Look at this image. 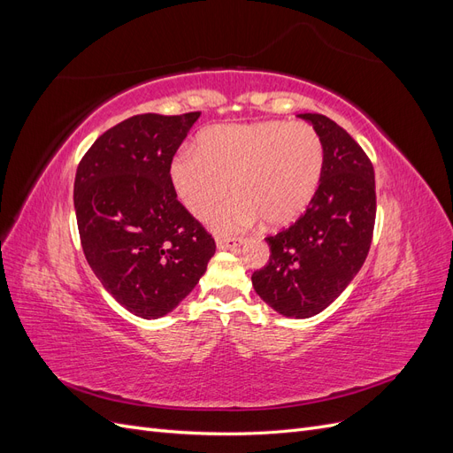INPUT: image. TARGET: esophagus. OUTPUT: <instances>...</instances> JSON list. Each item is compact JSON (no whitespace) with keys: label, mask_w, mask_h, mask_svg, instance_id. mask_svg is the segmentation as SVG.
<instances>
[{"label":"esophagus","mask_w":453,"mask_h":453,"mask_svg":"<svg viewBox=\"0 0 453 453\" xmlns=\"http://www.w3.org/2000/svg\"><path fill=\"white\" fill-rule=\"evenodd\" d=\"M245 243L243 238H217L219 250H238Z\"/></svg>","instance_id":"34e87169"}]
</instances>
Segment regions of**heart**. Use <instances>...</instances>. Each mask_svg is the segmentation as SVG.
<instances>
[{"instance_id":"obj_1","label":"heart","mask_w":453,"mask_h":453,"mask_svg":"<svg viewBox=\"0 0 453 453\" xmlns=\"http://www.w3.org/2000/svg\"><path fill=\"white\" fill-rule=\"evenodd\" d=\"M325 149L306 122L263 120L251 125H213L195 140V153L180 150L168 177L173 195L196 219L211 217L219 232H238L265 221L285 228L298 221L318 196Z\"/></svg>"}]
</instances>
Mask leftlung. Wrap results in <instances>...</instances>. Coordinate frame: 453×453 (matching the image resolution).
Returning a JSON list of instances; mask_svg holds the SVG:
<instances>
[{
	"mask_svg": "<svg viewBox=\"0 0 453 453\" xmlns=\"http://www.w3.org/2000/svg\"><path fill=\"white\" fill-rule=\"evenodd\" d=\"M298 117L323 142V180L306 213L266 238L270 260L251 281L270 308L306 319L331 306L361 270L372 243L376 183L372 162L344 128L319 113Z\"/></svg>",
	"mask_w": 453,
	"mask_h": 453,
	"instance_id": "obj_1",
	"label": "left lung"
}]
</instances>
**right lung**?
<instances>
[{
    "label": "right lung",
    "mask_w": 453,
    "mask_h": 453,
    "mask_svg": "<svg viewBox=\"0 0 453 453\" xmlns=\"http://www.w3.org/2000/svg\"><path fill=\"white\" fill-rule=\"evenodd\" d=\"M200 113L135 115L104 132L79 162L73 203L96 278L142 319L170 313L195 289L213 238L173 195L168 166Z\"/></svg>",
    "instance_id": "obj_1"
}]
</instances>
